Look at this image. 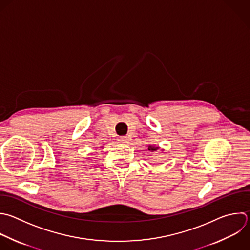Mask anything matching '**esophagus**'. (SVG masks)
Returning a JSON list of instances; mask_svg holds the SVG:
<instances>
[{
    "label": "esophagus",
    "mask_w": 250,
    "mask_h": 250,
    "mask_svg": "<svg viewBox=\"0 0 250 250\" xmlns=\"http://www.w3.org/2000/svg\"><path fill=\"white\" fill-rule=\"evenodd\" d=\"M119 142H120V143H122V144H126V143H128V137H126V136L120 137V138H119Z\"/></svg>",
    "instance_id": "esophagus-1"
}]
</instances>
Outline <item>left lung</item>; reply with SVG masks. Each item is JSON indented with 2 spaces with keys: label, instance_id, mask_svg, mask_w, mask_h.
<instances>
[{
  "label": "left lung",
  "instance_id": "8db88e82",
  "mask_svg": "<svg viewBox=\"0 0 250 250\" xmlns=\"http://www.w3.org/2000/svg\"><path fill=\"white\" fill-rule=\"evenodd\" d=\"M147 148H148V150H150V151H156V150H158L160 147H159V146H152V145H149Z\"/></svg>",
  "mask_w": 250,
  "mask_h": 250
}]
</instances>
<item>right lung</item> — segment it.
I'll return each instance as SVG.
<instances>
[{
    "label": "right lung",
    "instance_id": "add662e5",
    "mask_svg": "<svg viewBox=\"0 0 250 250\" xmlns=\"http://www.w3.org/2000/svg\"><path fill=\"white\" fill-rule=\"evenodd\" d=\"M102 147H103V146H102Z\"/></svg>",
    "mask_w": 250,
    "mask_h": 250
}]
</instances>
